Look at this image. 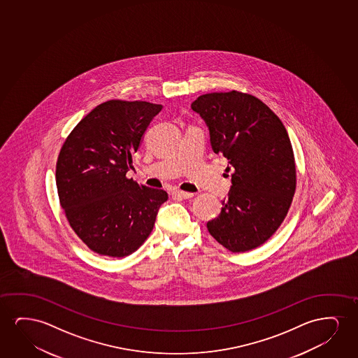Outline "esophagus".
I'll return each instance as SVG.
<instances>
[{"mask_svg":"<svg viewBox=\"0 0 358 358\" xmlns=\"http://www.w3.org/2000/svg\"><path fill=\"white\" fill-rule=\"evenodd\" d=\"M173 196H177V198H181V199H188V198H192V196H193V193H188V192L183 191H176L173 192Z\"/></svg>","mask_w":358,"mask_h":358,"instance_id":"esophagus-1","label":"esophagus"}]
</instances>
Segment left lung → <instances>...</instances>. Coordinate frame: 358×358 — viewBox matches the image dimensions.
Listing matches in <instances>:
<instances>
[{"instance_id": "obj_1", "label": "left lung", "mask_w": 358, "mask_h": 358, "mask_svg": "<svg viewBox=\"0 0 358 358\" xmlns=\"http://www.w3.org/2000/svg\"><path fill=\"white\" fill-rule=\"evenodd\" d=\"M209 129L215 154L232 171L220 215L206 227L234 252L269 240L287 215L296 191L294 150L280 118L263 101L240 92L201 95L191 105Z\"/></svg>"}]
</instances>
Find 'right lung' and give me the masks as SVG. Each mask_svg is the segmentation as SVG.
<instances>
[{"label": "right lung", "instance_id": "add662e5", "mask_svg": "<svg viewBox=\"0 0 358 358\" xmlns=\"http://www.w3.org/2000/svg\"><path fill=\"white\" fill-rule=\"evenodd\" d=\"M162 105L110 100L92 110L61 148L56 165L59 203L90 250L122 258L150 235L164 189L127 178L132 154Z\"/></svg>", "mask_w": 358, "mask_h": 358}]
</instances>
